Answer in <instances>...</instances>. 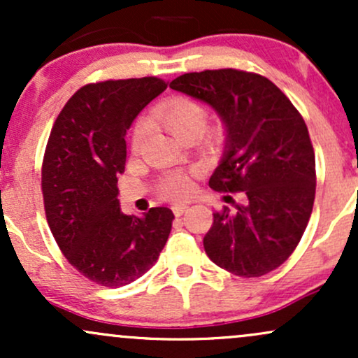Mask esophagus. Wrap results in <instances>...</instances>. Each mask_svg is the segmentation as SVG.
Segmentation results:
<instances>
[{
    "instance_id": "obj_1",
    "label": "esophagus",
    "mask_w": 358,
    "mask_h": 358,
    "mask_svg": "<svg viewBox=\"0 0 358 358\" xmlns=\"http://www.w3.org/2000/svg\"><path fill=\"white\" fill-rule=\"evenodd\" d=\"M171 210H173L176 217H180L188 210V207H187V205H173V207H171Z\"/></svg>"
}]
</instances>
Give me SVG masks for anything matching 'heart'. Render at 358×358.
<instances>
[{"mask_svg":"<svg viewBox=\"0 0 358 358\" xmlns=\"http://www.w3.org/2000/svg\"><path fill=\"white\" fill-rule=\"evenodd\" d=\"M153 117L159 124L165 126L175 138L185 141L188 138H199L203 133L207 127L208 113L202 102L187 96H176L156 106ZM148 133H150L148 121H139L134 126L133 134H131V150L134 153H138L145 146ZM195 178L196 171H170L158 182V193L166 200H185L192 195L195 188Z\"/></svg>","mask_w":358,"mask_h":358,"instance_id":"heart-1","label":"heart"}]
</instances>
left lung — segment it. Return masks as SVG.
<instances>
[{
  "mask_svg": "<svg viewBox=\"0 0 358 358\" xmlns=\"http://www.w3.org/2000/svg\"><path fill=\"white\" fill-rule=\"evenodd\" d=\"M170 87L220 114L227 143L208 185L242 195V203L224 196L234 210L213 213L205 252L236 276H264L293 254L313 210L315 151L305 119L278 85L254 72H190Z\"/></svg>",
  "mask_w": 358,
  "mask_h": 358,
  "instance_id": "8db88e82",
  "label": "left lung"
}]
</instances>
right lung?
<instances>
[{"instance_id":"1","label":"right lung","mask_w":358,"mask_h":358,"mask_svg":"<svg viewBox=\"0 0 358 358\" xmlns=\"http://www.w3.org/2000/svg\"><path fill=\"white\" fill-rule=\"evenodd\" d=\"M158 77L94 82L53 122L42 165L45 215L65 259L90 281L119 287L153 268L175 215L153 207L143 219L119 208L126 131L166 89Z\"/></svg>"}]
</instances>
